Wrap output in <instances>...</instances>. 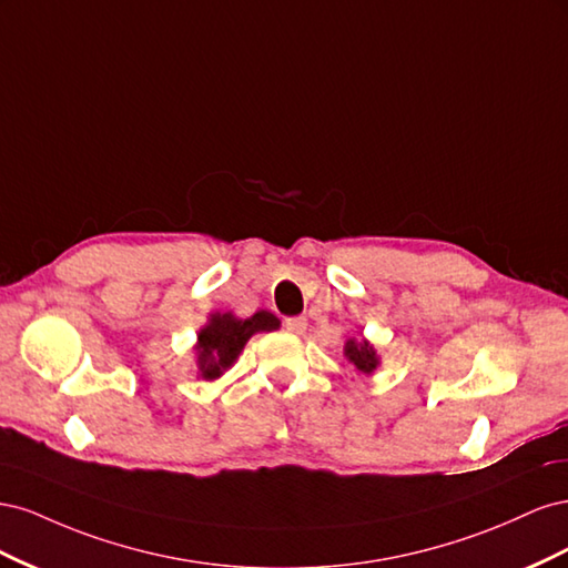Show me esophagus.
Here are the masks:
<instances>
[{"label":"esophagus","mask_w":568,"mask_h":568,"mask_svg":"<svg viewBox=\"0 0 568 568\" xmlns=\"http://www.w3.org/2000/svg\"><path fill=\"white\" fill-rule=\"evenodd\" d=\"M284 326L291 334H303L307 329V320L305 317H288V320H284Z\"/></svg>","instance_id":"34e87169"}]
</instances>
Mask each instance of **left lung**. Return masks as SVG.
<instances>
[{
    "mask_svg": "<svg viewBox=\"0 0 568 568\" xmlns=\"http://www.w3.org/2000/svg\"><path fill=\"white\" fill-rule=\"evenodd\" d=\"M343 351H346V357L351 359L357 372L372 374L376 367H379V357H376V351L367 338H363V341L351 338V341H346V348Z\"/></svg>",
    "mask_w": 568,
    "mask_h": 568,
    "instance_id": "obj_1",
    "label": "left lung"
}]
</instances>
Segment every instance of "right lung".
Masks as SVG:
<instances>
[{"instance_id":"right-lung-1","label":"right lung","mask_w":568,"mask_h":568,"mask_svg":"<svg viewBox=\"0 0 568 568\" xmlns=\"http://www.w3.org/2000/svg\"><path fill=\"white\" fill-rule=\"evenodd\" d=\"M280 320L267 311L255 313L246 320H239L232 313H213L209 324L199 332L196 341V367L199 376L205 382L220 379L222 372H227L239 353L244 351L246 341L257 332H274Z\"/></svg>"}]
</instances>
